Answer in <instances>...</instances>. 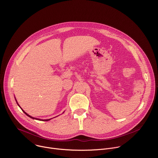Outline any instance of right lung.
<instances>
[{"label": "right lung", "mask_w": 158, "mask_h": 158, "mask_svg": "<svg viewBox=\"0 0 158 158\" xmlns=\"http://www.w3.org/2000/svg\"><path fill=\"white\" fill-rule=\"evenodd\" d=\"M16 102H17V101H16ZM17 104H18V103H17ZM18 106L20 107V106L18 104ZM22 110V109H21ZM22 111H23L24 112V113L27 116H29V118H32V119H37V120H40V121H49L51 119H37V118H33V117H32V116H31L30 115H29V114H27V113H26V112H25V111H24V110H22Z\"/></svg>", "instance_id": "1"}]
</instances>
